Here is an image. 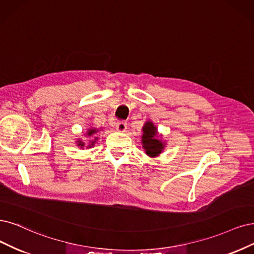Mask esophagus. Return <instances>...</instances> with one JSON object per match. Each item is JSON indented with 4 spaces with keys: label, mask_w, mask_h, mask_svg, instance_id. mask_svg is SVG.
Instances as JSON below:
<instances>
[{
    "label": "esophagus",
    "mask_w": 254,
    "mask_h": 254,
    "mask_svg": "<svg viewBox=\"0 0 254 254\" xmlns=\"http://www.w3.org/2000/svg\"><path fill=\"white\" fill-rule=\"evenodd\" d=\"M127 124L125 120H118L116 122V128L119 130V132H125L127 129Z\"/></svg>",
    "instance_id": "obj_1"
}]
</instances>
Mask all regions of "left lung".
<instances>
[{
    "label": "left lung",
    "instance_id": "left-lung-1",
    "mask_svg": "<svg viewBox=\"0 0 254 254\" xmlns=\"http://www.w3.org/2000/svg\"><path fill=\"white\" fill-rule=\"evenodd\" d=\"M142 130V143L145 149V153L151 157L158 156L162 152L163 143L160 140L156 139V127L153 125V122H146Z\"/></svg>",
    "mask_w": 254,
    "mask_h": 254
}]
</instances>
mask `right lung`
<instances>
[{
    "label": "right lung",
    "instance_id": "1",
    "mask_svg": "<svg viewBox=\"0 0 254 254\" xmlns=\"http://www.w3.org/2000/svg\"><path fill=\"white\" fill-rule=\"evenodd\" d=\"M96 132H97V130H96V129H90V130H89V132H88V135H89V136H91V135H93V134H95ZM92 143H94V141H93ZM79 145L83 146V142H79Z\"/></svg>",
    "mask_w": 254,
    "mask_h": 254
}]
</instances>
